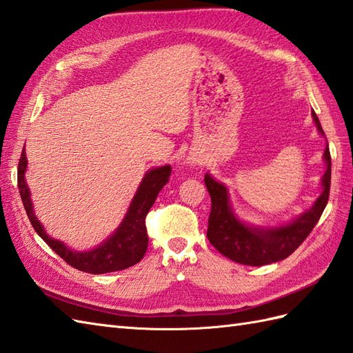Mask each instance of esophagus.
<instances>
[{
    "instance_id": "esophagus-1",
    "label": "esophagus",
    "mask_w": 353,
    "mask_h": 353,
    "mask_svg": "<svg viewBox=\"0 0 353 353\" xmlns=\"http://www.w3.org/2000/svg\"><path fill=\"white\" fill-rule=\"evenodd\" d=\"M188 163L191 165V167H196V165L199 163V161H197V159H192V157H191V159L188 161Z\"/></svg>"
}]
</instances>
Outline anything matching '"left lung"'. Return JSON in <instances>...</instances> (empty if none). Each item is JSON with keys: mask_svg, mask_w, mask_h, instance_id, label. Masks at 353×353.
Returning a JSON list of instances; mask_svg holds the SVG:
<instances>
[{"mask_svg": "<svg viewBox=\"0 0 353 353\" xmlns=\"http://www.w3.org/2000/svg\"><path fill=\"white\" fill-rule=\"evenodd\" d=\"M311 115L319 133L325 137L316 112L311 110ZM323 161L326 171L321 177L320 196L310 209H306L294 220L279 226H254L243 221L230 205L226 185L215 181L208 172L205 174V183L212 201L208 224L209 243L224 256L243 265L259 267L288 258L311 234L327 205L329 188H331L329 145L325 148Z\"/></svg>", "mask_w": 353, "mask_h": 353, "instance_id": "obj_1", "label": "left lung"}]
</instances>
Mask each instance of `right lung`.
Returning a JSON list of instances; mask_svg holds the SVG:
<instances>
[{
	"label": "right lung",
	"mask_w": 353,
	"mask_h": 353,
	"mask_svg": "<svg viewBox=\"0 0 353 353\" xmlns=\"http://www.w3.org/2000/svg\"><path fill=\"white\" fill-rule=\"evenodd\" d=\"M26 171H27V154L26 145L22 150L19 165H18V188L24 203L26 212L30 219V223L34 228L36 234L39 235L45 243H47L59 256H61L66 264L80 270L85 273L103 274L110 272H119L125 270L138 262L144 256L148 247V236L145 228V216L153 206L157 194L167 185L171 167L163 165V167L152 168L145 172L142 181L138 186L137 192L130 201L129 209L124 215L121 224L112 232L101 244L91 250H74L65 243L59 239L51 238L45 232L41 221L37 220L33 209V201L30 197V190L26 182Z\"/></svg>",
	"instance_id": "1"
}]
</instances>
